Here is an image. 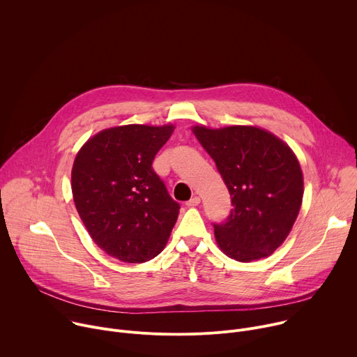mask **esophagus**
<instances>
[{
    "label": "esophagus",
    "instance_id": "esophagus-1",
    "mask_svg": "<svg viewBox=\"0 0 357 357\" xmlns=\"http://www.w3.org/2000/svg\"><path fill=\"white\" fill-rule=\"evenodd\" d=\"M199 203H200V197L193 196L190 200H188V202H186V206H188V208H193V206H197Z\"/></svg>",
    "mask_w": 357,
    "mask_h": 357
}]
</instances>
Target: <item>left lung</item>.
<instances>
[{"label":"left lung","instance_id":"obj_1","mask_svg":"<svg viewBox=\"0 0 357 357\" xmlns=\"http://www.w3.org/2000/svg\"><path fill=\"white\" fill-rule=\"evenodd\" d=\"M192 131L231 196L230 216L213 223L220 250L241 263L268 257L289 234L302 203L303 178L292 149L251 126Z\"/></svg>","mask_w":357,"mask_h":357}]
</instances>
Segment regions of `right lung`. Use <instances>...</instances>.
Instances as JSON below:
<instances>
[{"label": "right lung", "mask_w": 357, "mask_h": 357, "mask_svg": "<svg viewBox=\"0 0 357 357\" xmlns=\"http://www.w3.org/2000/svg\"><path fill=\"white\" fill-rule=\"evenodd\" d=\"M174 126L130 124L100 131L77 152L72 192L93 241L123 263H145L165 247L179 213L152 169Z\"/></svg>", "instance_id": "1"}]
</instances>
